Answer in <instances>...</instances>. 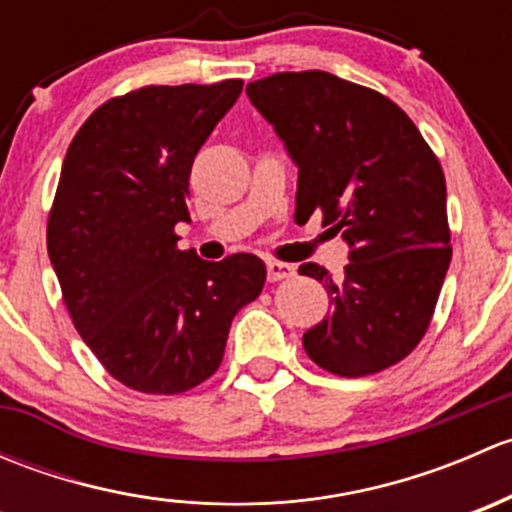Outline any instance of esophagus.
<instances>
[{
  "label": "esophagus",
  "instance_id": "1",
  "mask_svg": "<svg viewBox=\"0 0 512 512\" xmlns=\"http://www.w3.org/2000/svg\"><path fill=\"white\" fill-rule=\"evenodd\" d=\"M292 275H294V267L287 265V262H277V260L267 262V280L270 282L289 280Z\"/></svg>",
  "mask_w": 512,
  "mask_h": 512
}]
</instances>
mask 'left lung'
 Segmentation results:
<instances>
[{
	"label": "left lung",
	"instance_id": "left-lung-1",
	"mask_svg": "<svg viewBox=\"0 0 512 512\" xmlns=\"http://www.w3.org/2000/svg\"><path fill=\"white\" fill-rule=\"evenodd\" d=\"M247 96L299 170L294 220L322 213L349 245L342 280L299 265L332 297L304 352L349 379L389 369L426 334L451 265L441 163L394 101L327 71L272 74Z\"/></svg>",
	"mask_w": 512,
	"mask_h": 512
}]
</instances>
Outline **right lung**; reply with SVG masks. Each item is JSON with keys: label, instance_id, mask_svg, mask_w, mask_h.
<instances>
[{"label": "right lung", "instance_id": "1", "mask_svg": "<svg viewBox=\"0 0 512 512\" xmlns=\"http://www.w3.org/2000/svg\"><path fill=\"white\" fill-rule=\"evenodd\" d=\"M240 79L146 86L96 108L66 151L46 225L76 332L108 374L143 394H183L218 371L232 317L265 285L247 252L178 250L200 146Z\"/></svg>", "mask_w": 512, "mask_h": 512}]
</instances>
